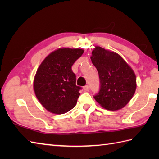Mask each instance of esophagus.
<instances>
[{"instance_id":"1","label":"esophagus","mask_w":159,"mask_h":159,"mask_svg":"<svg viewBox=\"0 0 159 159\" xmlns=\"http://www.w3.org/2000/svg\"><path fill=\"white\" fill-rule=\"evenodd\" d=\"M89 89H90V87H89V85H85V86H84V87H83V89L86 91V92H89Z\"/></svg>"}]
</instances>
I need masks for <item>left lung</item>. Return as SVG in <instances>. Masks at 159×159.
Returning a JSON list of instances; mask_svg holds the SVG:
<instances>
[{
	"mask_svg": "<svg viewBox=\"0 0 159 159\" xmlns=\"http://www.w3.org/2000/svg\"><path fill=\"white\" fill-rule=\"evenodd\" d=\"M99 74L100 89L93 96L103 108L116 111L123 108L133 96L136 76L118 54L96 46L91 57Z\"/></svg>",
	"mask_w": 159,
	"mask_h": 159,
	"instance_id": "obj_1",
	"label": "left lung"
}]
</instances>
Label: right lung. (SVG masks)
<instances>
[{"instance_id": "right-lung-1", "label": "right lung", "mask_w": 159, "mask_h": 159, "mask_svg": "<svg viewBox=\"0 0 159 159\" xmlns=\"http://www.w3.org/2000/svg\"><path fill=\"white\" fill-rule=\"evenodd\" d=\"M83 52L82 49L59 48L39 66L33 83L34 91L40 103L50 112L63 114L76 106L82 88L76 85L72 66Z\"/></svg>"}]
</instances>
